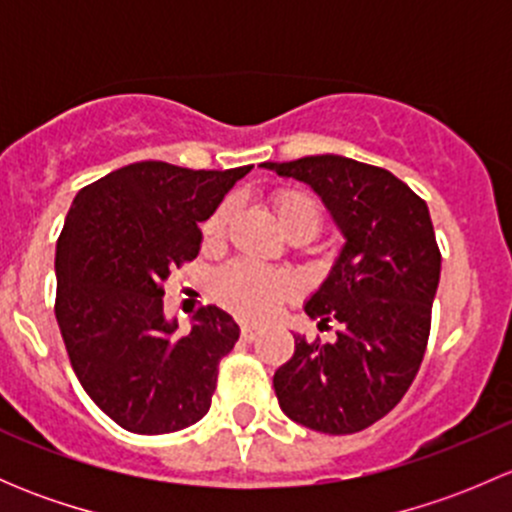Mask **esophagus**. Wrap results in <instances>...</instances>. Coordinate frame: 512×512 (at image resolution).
Returning <instances> with one entry per match:
<instances>
[{"label": "esophagus", "instance_id": "esophagus-1", "mask_svg": "<svg viewBox=\"0 0 512 512\" xmlns=\"http://www.w3.org/2000/svg\"><path fill=\"white\" fill-rule=\"evenodd\" d=\"M240 334H242V339H245V342H252V339H255L257 334H260V329H257L255 324H242Z\"/></svg>", "mask_w": 512, "mask_h": 512}]
</instances>
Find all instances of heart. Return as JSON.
<instances>
[{
	"instance_id": "obj_1",
	"label": "heart",
	"mask_w": 512,
	"mask_h": 512,
	"mask_svg": "<svg viewBox=\"0 0 512 512\" xmlns=\"http://www.w3.org/2000/svg\"><path fill=\"white\" fill-rule=\"evenodd\" d=\"M230 215L232 205L223 203L205 220L203 237L208 245L223 240ZM275 215L285 232L304 227L309 235L317 232L319 220H322L317 203L309 195L299 193V190H282V193L275 195ZM215 287H218L220 299H223L227 307L235 309L237 314H245V317H267V314L275 312L277 304L294 289L287 275L250 260L227 265L218 275V280H215Z\"/></svg>"
}]
</instances>
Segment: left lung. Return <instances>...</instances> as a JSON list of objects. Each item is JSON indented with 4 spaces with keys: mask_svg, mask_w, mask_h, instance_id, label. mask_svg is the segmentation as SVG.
Segmentation results:
<instances>
[{
    "mask_svg": "<svg viewBox=\"0 0 512 512\" xmlns=\"http://www.w3.org/2000/svg\"><path fill=\"white\" fill-rule=\"evenodd\" d=\"M262 168L309 185L344 237L304 304L319 327L342 329L334 342L294 334V356L272 379L280 409L312 431H364L404 399L426 352L441 280L428 205L389 170L332 153Z\"/></svg>",
    "mask_w": 512,
    "mask_h": 512,
    "instance_id": "left-lung-1",
    "label": "left lung"
}]
</instances>
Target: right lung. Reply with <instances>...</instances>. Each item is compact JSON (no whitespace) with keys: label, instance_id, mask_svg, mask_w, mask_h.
Returning <instances> with one entry per match:
<instances>
[{"label":"right lung","instance_id":"obj_1","mask_svg":"<svg viewBox=\"0 0 512 512\" xmlns=\"http://www.w3.org/2000/svg\"><path fill=\"white\" fill-rule=\"evenodd\" d=\"M252 165L190 170L143 160L79 190L56 242V322L91 401L121 428L160 436L208 414L220 359L240 339L225 309L188 334L163 312L173 267L200 252L208 220Z\"/></svg>","mask_w":512,"mask_h":512}]
</instances>
